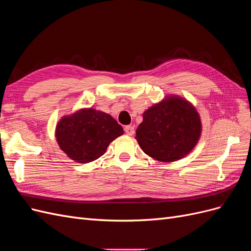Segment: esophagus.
Returning a JSON list of instances; mask_svg holds the SVG:
<instances>
[{"mask_svg":"<svg viewBox=\"0 0 251 251\" xmlns=\"http://www.w3.org/2000/svg\"><path fill=\"white\" fill-rule=\"evenodd\" d=\"M125 132L126 133V135L132 136L135 133V128L132 126H125Z\"/></svg>","mask_w":251,"mask_h":251,"instance_id":"obj_1","label":"esophagus"}]
</instances>
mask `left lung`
<instances>
[{
    "instance_id": "8db88e82",
    "label": "left lung",
    "mask_w": 251,
    "mask_h": 251,
    "mask_svg": "<svg viewBox=\"0 0 251 251\" xmlns=\"http://www.w3.org/2000/svg\"><path fill=\"white\" fill-rule=\"evenodd\" d=\"M201 131L199 113L194 105L182 97L171 95L143 113L135 138L150 157L173 162L191 153Z\"/></svg>"
}]
</instances>
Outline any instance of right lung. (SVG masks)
I'll use <instances>...</instances> for the list:
<instances>
[{"label":"right lung","mask_w":251,"mask_h":251,"mask_svg":"<svg viewBox=\"0 0 251 251\" xmlns=\"http://www.w3.org/2000/svg\"><path fill=\"white\" fill-rule=\"evenodd\" d=\"M123 134V126L111 115L92 108L64 116L55 130L59 148L78 163L96 160L105 153L109 144Z\"/></svg>","instance_id":"right-lung-1"}]
</instances>
